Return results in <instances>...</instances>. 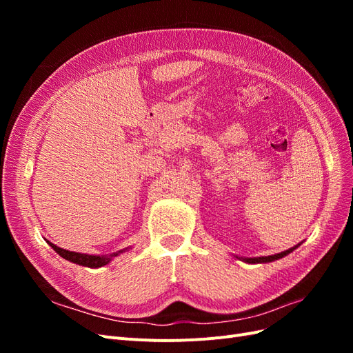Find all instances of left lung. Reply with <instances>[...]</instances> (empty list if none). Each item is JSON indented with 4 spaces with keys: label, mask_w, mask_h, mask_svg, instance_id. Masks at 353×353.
<instances>
[{
    "label": "left lung",
    "mask_w": 353,
    "mask_h": 353,
    "mask_svg": "<svg viewBox=\"0 0 353 353\" xmlns=\"http://www.w3.org/2000/svg\"><path fill=\"white\" fill-rule=\"evenodd\" d=\"M301 244L302 243H299L297 245H301ZM297 245H294V248H290L288 250H284L281 253L271 254V256H259V258H239V256H236V258L245 262V263H268V262H274V261H279V259L284 258V256H287L288 253H292L294 249H297Z\"/></svg>",
    "instance_id": "obj_1"
}]
</instances>
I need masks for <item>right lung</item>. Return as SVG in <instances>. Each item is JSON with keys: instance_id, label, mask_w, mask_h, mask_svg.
<instances>
[{"instance_id": "right-lung-1", "label": "right lung", "mask_w": 353, "mask_h": 353, "mask_svg": "<svg viewBox=\"0 0 353 353\" xmlns=\"http://www.w3.org/2000/svg\"><path fill=\"white\" fill-rule=\"evenodd\" d=\"M47 243L51 245L52 249H54L56 253H59L63 259H66V261L73 262L77 265H81V266H88V268H101V266L110 263L112 259L116 258V256H119L121 253L131 249V248H126L119 252H114L112 254H88V253H78V252H70L66 249H61V248H59V245L52 244L48 240H47Z\"/></svg>"}]
</instances>
